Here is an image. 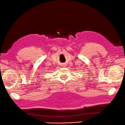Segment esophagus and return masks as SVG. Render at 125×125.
<instances>
[{
  "label": "esophagus",
  "mask_w": 125,
  "mask_h": 125,
  "mask_svg": "<svg viewBox=\"0 0 125 125\" xmlns=\"http://www.w3.org/2000/svg\"><path fill=\"white\" fill-rule=\"evenodd\" d=\"M63 66H65V65H63Z\"/></svg>",
  "instance_id": "esophagus-1"
}]
</instances>
